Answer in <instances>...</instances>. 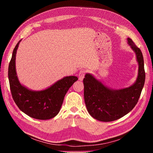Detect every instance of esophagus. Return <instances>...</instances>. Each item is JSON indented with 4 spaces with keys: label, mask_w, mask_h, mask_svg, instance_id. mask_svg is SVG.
I'll return each instance as SVG.
<instances>
[{
    "label": "esophagus",
    "mask_w": 153,
    "mask_h": 153,
    "mask_svg": "<svg viewBox=\"0 0 153 153\" xmlns=\"http://www.w3.org/2000/svg\"><path fill=\"white\" fill-rule=\"evenodd\" d=\"M86 73V71L84 69H82L79 71V74H78V77H79V80L80 81H82L84 78L85 76V74Z\"/></svg>",
    "instance_id": "1"
}]
</instances>
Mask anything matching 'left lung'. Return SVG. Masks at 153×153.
Instances as JSON below:
<instances>
[{
    "mask_svg": "<svg viewBox=\"0 0 153 153\" xmlns=\"http://www.w3.org/2000/svg\"><path fill=\"white\" fill-rule=\"evenodd\" d=\"M128 41L138 62V75L135 84L125 89L112 90L90 74H86L83 80L87 111L98 121L110 122L123 117L135 107L140 96L146 78L143 55L131 39L128 38Z\"/></svg>",
    "mask_w": 153,
    "mask_h": 153,
    "instance_id": "obj_1",
    "label": "left lung"
}]
</instances>
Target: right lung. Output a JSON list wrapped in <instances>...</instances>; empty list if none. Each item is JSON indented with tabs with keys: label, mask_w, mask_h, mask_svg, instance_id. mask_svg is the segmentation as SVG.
I'll list each match as a JSON object with an SVG mask.
<instances>
[{
	"label": "right lung",
	"mask_w": 153,
	"mask_h": 153,
	"mask_svg": "<svg viewBox=\"0 0 153 153\" xmlns=\"http://www.w3.org/2000/svg\"><path fill=\"white\" fill-rule=\"evenodd\" d=\"M20 41L13 50L8 68V78L13 99L18 107L29 116L40 120H47L58 114L68 89L78 80L75 76L63 78L48 89L32 91L20 84L16 76L15 57Z\"/></svg>",
	"instance_id": "1"
}]
</instances>
